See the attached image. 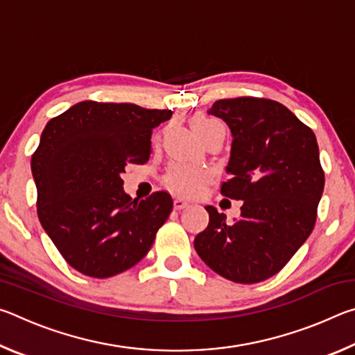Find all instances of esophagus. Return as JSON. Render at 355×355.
Here are the masks:
<instances>
[{
	"label": "esophagus",
	"mask_w": 355,
	"mask_h": 355,
	"mask_svg": "<svg viewBox=\"0 0 355 355\" xmlns=\"http://www.w3.org/2000/svg\"><path fill=\"white\" fill-rule=\"evenodd\" d=\"M186 207H189V203L186 202V200H183V199H175V200H173V208H175V209H183Z\"/></svg>",
	"instance_id": "34e87169"
}]
</instances>
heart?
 Masks as SVG:
<instances>
[{"label": "heart", "instance_id": "b5f03b06", "mask_svg": "<svg viewBox=\"0 0 355 355\" xmlns=\"http://www.w3.org/2000/svg\"><path fill=\"white\" fill-rule=\"evenodd\" d=\"M218 123L220 122L205 116H196L191 122L192 130L196 131V135L202 133V131H207L208 128H211ZM164 182L172 191L178 192V194L196 196L199 194L203 189V186L207 184L208 173L207 171H203L202 167L186 163H177L171 167L169 172H167Z\"/></svg>", "mask_w": 355, "mask_h": 355}]
</instances>
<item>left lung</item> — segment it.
Wrapping results in <instances>:
<instances>
[{"mask_svg":"<svg viewBox=\"0 0 355 355\" xmlns=\"http://www.w3.org/2000/svg\"><path fill=\"white\" fill-rule=\"evenodd\" d=\"M208 114L232 131V178L220 192L243 207L233 224L205 207L209 222L194 248L222 277L257 284L277 274L313 230L324 189L316 136L274 100H218Z\"/></svg>","mask_w":355,"mask_h":355,"instance_id":"8db88e82","label":"left lung"}]
</instances>
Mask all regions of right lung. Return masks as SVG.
I'll return each instance as SVG.
<instances>
[{
	"label": "right lung",
	"instance_id": "obj_1",
	"mask_svg": "<svg viewBox=\"0 0 355 355\" xmlns=\"http://www.w3.org/2000/svg\"><path fill=\"white\" fill-rule=\"evenodd\" d=\"M169 110L81 101L51 119L31 158L37 214L71 268L106 279L133 268L172 211V197L133 200L123 191L128 163H146L152 130Z\"/></svg>",
	"mask_w": 355,
	"mask_h": 355
}]
</instances>
